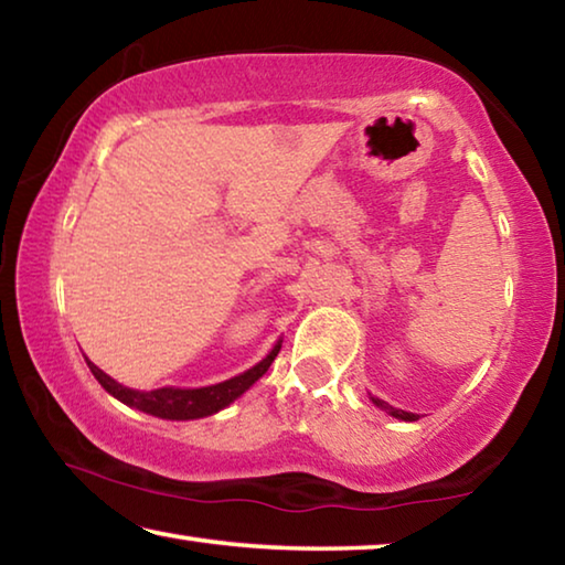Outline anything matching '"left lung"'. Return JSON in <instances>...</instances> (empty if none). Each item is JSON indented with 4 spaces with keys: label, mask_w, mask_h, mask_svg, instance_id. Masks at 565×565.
Returning <instances> with one entry per match:
<instances>
[{
    "label": "left lung",
    "mask_w": 565,
    "mask_h": 565,
    "mask_svg": "<svg viewBox=\"0 0 565 565\" xmlns=\"http://www.w3.org/2000/svg\"><path fill=\"white\" fill-rule=\"evenodd\" d=\"M374 404L379 406V408H384V411H388L391 416H396V418H404V420H416V414H408V411H401V408H394V406H388L386 401H381V398H374Z\"/></svg>",
    "instance_id": "left-lung-1"
}]
</instances>
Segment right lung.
<instances>
[{
    "mask_svg": "<svg viewBox=\"0 0 565 565\" xmlns=\"http://www.w3.org/2000/svg\"><path fill=\"white\" fill-rule=\"evenodd\" d=\"M279 349H281V343H276V347L269 351V356L256 363L254 369L244 371L242 376H234V379L224 381V384L204 386V388L134 391V388H127V386L117 384V381L104 374L102 369L94 366L92 361H87V366H89V371L94 374V379H97L99 384L107 388L114 398H119L121 404L134 406V408H139V411H147V414L159 416V418L186 420V418L212 416V414H216V411H222L224 406L232 404V401L242 396L244 391L254 384V381H259L266 374V371H269L271 361L276 359V353H279Z\"/></svg>",
    "mask_w": 565,
    "mask_h": 565,
    "instance_id": "obj_1",
    "label": "right lung"
}]
</instances>
